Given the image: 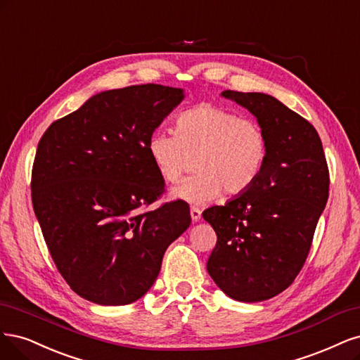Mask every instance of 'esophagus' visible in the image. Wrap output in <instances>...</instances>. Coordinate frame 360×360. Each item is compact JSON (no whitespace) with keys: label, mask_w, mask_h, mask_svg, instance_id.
<instances>
[{"label":"esophagus","mask_w":360,"mask_h":360,"mask_svg":"<svg viewBox=\"0 0 360 360\" xmlns=\"http://www.w3.org/2000/svg\"><path fill=\"white\" fill-rule=\"evenodd\" d=\"M190 214H191L193 223H197V221H199V219L202 218V211L199 210V207H195V206H193V207H191V210H190Z\"/></svg>","instance_id":"1"}]
</instances>
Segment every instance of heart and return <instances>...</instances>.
I'll use <instances>...</instances> for the list:
<instances>
[{
    "mask_svg": "<svg viewBox=\"0 0 360 360\" xmlns=\"http://www.w3.org/2000/svg\"><path fill=\"white\" fill-rule=\"evenodd\" d=\"M148 153L167 184H178L185 173L199 169L173 195L206 203L221 190L240 194L256 184L268 158V136L257 121L202 103L178 115L175 133H150Z\"/></svg>",
    "mask_w": 360,
    "mask_h": 360,
    "instance_id": "heart-1",
    "label": "heart"
}]
</instances>
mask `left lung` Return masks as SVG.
<instances>
[{
    "label": "left lung",
    "instance_id": "obj_1",
    "mask_svg": "<svg viewBox=\"0 0 360 360\" xmlns=\"http://www.w3.org/2000/svg\"><path fill=\"white\" fill-rule=\"evenodd\" d=\"M221 96L256 117L268 158L250 190L203 212L217 233L206 269L229 297L262 302L302 269L329 197V170L314 127L280 100L230 89Z\"/></svg>",
    "mask_w": 360,
    "mask_h": 360
}]
</instances>
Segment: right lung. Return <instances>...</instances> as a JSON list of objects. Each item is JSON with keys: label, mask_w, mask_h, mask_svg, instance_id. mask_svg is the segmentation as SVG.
<instances>
[{"label": "right lung", "mask_w": 360, "mask_h": 360, "mask_svg": "<svg viewBox=\"0 0 360 360\" xmlns=\"http://www.w3.org/2000/svg\"><path fill=\"white\" fill-rule=\"evenodd\" d=\"M184 97L182 88L155 84L103 91L40 139L34 212L58 271L89 302L141 299L191 224L179 200L145 211L165 193L148 139Z\"/></svg>", "instance_id": "add662e5"}]
</instances>
